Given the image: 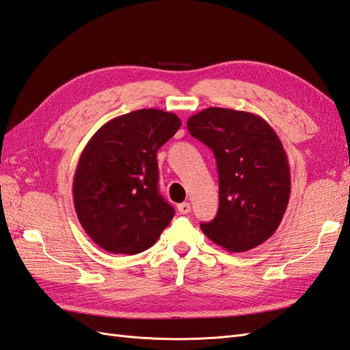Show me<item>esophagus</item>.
<instances>
[{"label":"esophagus","mask_w":350,"mask_h":350,"mask_svg":"<svg viewBox=\"0 0 350 350\" xmlns=\"http://www.w3.org/2000/svg\"><path fill=\"white\" fill-rule=\"evenodd\" d=\"M177 210L180 215H188L191 212V204L189 202H182V204L177 206Z\"/></svg>","instance_id":"1"}]
</instances>
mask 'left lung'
Listing matches in <instances>:
<instances>
[{
    "mask_svg": "<svg viewBox=\"0 0 350 350\" xmlns=\"http://www.w3.org/2000/svg\"><path fill=\"white\" fill-rule=\"evenodd\" d=\"M192 137L213 150L219 174V210L201 230L230 252L262 245L278 230L291 195L286 152L258 115L208 107L188 119Z\"/></svg>",
    "mask_w": 350,
    "mask_h": 350,
    "instance_id": "8db88e82",
    "label": "left lung"
}]
</instances>
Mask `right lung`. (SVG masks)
I'll return each instance as SVG.
<instances>
[{
    "mask_svg": "<svg viewBox=\"0 0 350 350\" xmlns=\"http://www.w3.org/2000/svg\"><path fill=\"white\" fill-rule=\"evenodd\" d=\"M182 122L142 109L104 124L79 158L72 200L83 230L101 249L134 255L157 243L174 216L159 193L157 153Z\"/></svg>",
    "mask_w": 350,
    "mask_h": 350,
    "instance_id": "1",
    "label": "right lung"
}]
</instances>
